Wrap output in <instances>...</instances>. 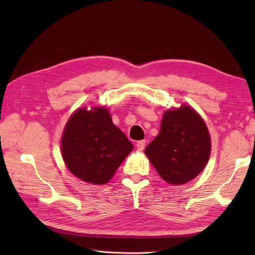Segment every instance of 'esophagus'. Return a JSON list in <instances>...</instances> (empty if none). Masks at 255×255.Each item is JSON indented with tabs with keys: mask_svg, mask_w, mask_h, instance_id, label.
Returning <instances> with one entry per match:
<instances>
[{
	"mask_svg": "<svg viewBox=\"0 0 255 255\" xmlns=\"http://www.w3.org/2000/svg\"><path fill=\"white\" fill-rule=\"evenodd\" d=\"M145 145H146V140H139V141H137V144H136L137 149H138V150H143V149L145 148Z\"/></svg>",
	"mask_w": 255,
	"mask_h": 255,
	"instance_id": "obj_1",
	"label": "esophagus"
}]
</instances>
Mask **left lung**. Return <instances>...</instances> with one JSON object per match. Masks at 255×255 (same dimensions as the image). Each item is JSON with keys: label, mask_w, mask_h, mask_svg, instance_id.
<instances>
[{"label": "left lung", "mask_w": 255, "mask_h": 255, "mask_svg": "<svg viewBox=\"0 0 255 255\" xmlns=\"http://www.w3.org/2000/svg\"><path fill=\"white\" fill-rule=\"evenodd\" d=\"M208 128L189 106L164 112L161 130L145 154L159 176L172 185L187 183L205 169L210 156Z\"/></svg>", "instance_id": "left-lung-1"}]
</instances>
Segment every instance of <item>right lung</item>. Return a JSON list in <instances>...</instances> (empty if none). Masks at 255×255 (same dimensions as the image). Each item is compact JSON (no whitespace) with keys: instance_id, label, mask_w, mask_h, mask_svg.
Here are the masks:
<instances>
[{"instance_id":"obj_1","label":"right lung","mask_w":255,"mask_h":255,"mask_svg":"<svg viewBox=\"0 0 255 255\" xmlns=\"http://www.w3.org/2000/svg\"><path fill=\"white\" fill-rule=\"evenodd\" d=\"M60 145L71 173L92 184L109 182L133 148L105 107L77 109L64 128Z\"/></svg>"}]
</instances>
